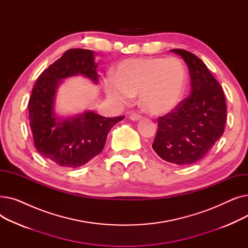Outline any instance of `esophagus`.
<instances>
[{
  "label": "esophagus",
  "mask_w": 248,
  "mask_h": 248,
  "mask_svg": "<svg viewBox=\"0 0 248 248\" xmlns=\"http://www.w3.org/2000/svg\"><path fill=\"white\" fill-rule=\"evenodd\" d=\"M129 119H131L134 122H136V121H139V120L142 119V116L139 113H132L131 115H129Z\"/></svg>",
  "instance_id": "obj_1"
}]
</instances>
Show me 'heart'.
Wrapping results in <instances>:
<instances>
[{"mask_svg":"<svg viewBox=\"0 0 248 248\" xmlns=\"http://www.w3.org/2000/svg\"><path fill=\"white\" fill-rule=\"evenodd\" d=\"M186 82V67L177 57L131 58L116 65L114 78L104 80L103 89L120 104L140 93L142 108L152 114H164L178 106Z\"/></svg>","mask_w":248,"mask_h":248,"instance_id":"1","label":"heart"}]
</instances>
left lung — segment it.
I'll list each match as a JSON object with an SVG mask.
<instances>
[{"instance_id": "1", "label": "left lung", "mask_w": 248, "mask_h": 248, "mask_svg": "<svg viewBox=\"0 0 248 248\" xmlns=\"http://www.w3.org/2000/svg\"><path fill=\"white\" fill-rule=\"evenodd\" d=\"M171 51L188 65L191 93L171 112L159 117L152 148L169 163L191 165L204 158L224 133L225 95L200 58L183 49Z\"/></svg>"}]
</instances>
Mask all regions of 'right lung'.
Segmentation results:
<instances>
[{
  "mask_svg": "<svg viewBox=\"0 0 248 248\" xmlns=\"http://www.w3.org/2000/svg\"><path fill=\"white\" fill-rule=\"evenodd\" d=\"M93 51L70 49L49 65L37 78L28 102L29 122L38 153L64 168L85 165L101 153L110 128L124 116L104 117L87 110L58 119L54 111L56 90L61 79L83 75L97 83Z\"/></svg>",
  "mask_w": 248,
  "mask_h": 248,
  "instance_id": "right-lung-1",
  "label": "right lung"
}]
</instances>
